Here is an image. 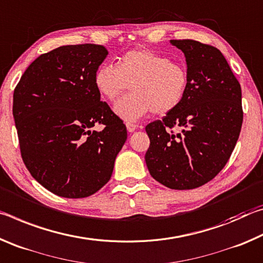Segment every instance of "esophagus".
I'll return each instance as SVG.
<instances>
[{
    "instance_id": "1",
    "label": "esophagus",
    "mask_w": 263,
    "mask_h": 263,
    "mask_svg": "<svg viewBox=\"0 0 263 263\" xmlns=\"http://www.w3.org/2000/svg\"><path fill=\"white\" fill-rule=\"evenodd\" d=\"M126 128H127L128 132L132 133V132H135L137 130V125H136V124H133V123H126Z\"/></svg>"
}]
</instances>
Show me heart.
Returning a JSON list of instances; mask_svg holds the SVG:
<instances>
[{
  "instance_id": "obj_1",
  "label": "heart",
  "mask_w": 263,
  "mask_h": 263,
  "mask_svg": "<svg viewBox=\"0 0 263 263\" xmlns=\"http://www.w3.org/2000/svg\"><path fill=\"white\" fill-rule=\"evenodd\" d=\"M94 86L99 94L115 101V114L125 122H136L149 112L167 115L183 103L190 86L188 69L159 53L136 48L118 58L116 66L104 64L96 69Z\"/></svg>"
}]
</instances>
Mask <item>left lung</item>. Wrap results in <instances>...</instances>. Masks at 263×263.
<instances>
[{
	"instance_id": "obj_1",
	"label": "left lung",
	"mask_w": 263,
	"mask_h": 263,
	"mask_svg": "<svg viewBox=\"0 0 263 263\" xmlns=\"http://www.w3.org/2000/svg\"><path fill=\"white\" fill-rule=\"evenodd\" d=\"M171 44L184 53L190 86L179 108L146 126L145 161L160 183L188 190L208 183L229 161L242 125L241 87L218 48L191 39ZM174 126L181 132L168 133Z\"/></svg>"
}]
</instances>
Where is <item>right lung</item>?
<instances>
[{
  "label": "right lung",
  "mask_w": 263,
  "mask_h": 263,
  "mask_svg": "<svg viewBox=\"0 0 263 263\" xmlns=\"http://www.w3.org/2000/svg\"><path fill=\"white\" fill-rule=\"evenodd\" d=\"M108 55L95 44L66 45L39 55L14 91L22 159L33 179L61 197L83 198L112 175L126 126L94 86ZM103 123L102 132H91Z\"/></svg>",
  "instance_id": "1"
}]
</instances>
